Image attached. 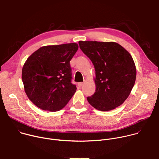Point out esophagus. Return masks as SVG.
I'll list each match as a JSON object with an SVG mask.
<instances>
[{
    "mask_svg": "<svg viewBox=\"0 0 159 159\" xmlns=\"http://www.w3.org/2000/svg\"><path fill=\"white\" fill-rule=\"evenodd\" d=\"M83 85H84V82H79L78 83V86L80 87H81Z\"/></svg>",
    "mask_w": 159,
    "mask_h": 159,
    "instance_id": "esophagus-1",
    "label": "esophagus"
}]
</instances>
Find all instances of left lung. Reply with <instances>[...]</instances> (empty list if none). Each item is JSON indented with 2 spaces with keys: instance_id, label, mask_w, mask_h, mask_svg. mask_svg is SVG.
<instances>
[{
  "instance_id": "1",
  "label": "left lung",
  "mask_w": 159,
  "mask_h": 159,
  "mask_svg": "<svg viewBox=\"0 0 159 159\" xmlns=\"http://www.w3.org/2000/svg\"><path fill=\"white\" fill-rule=\"evenodd\" d=\"M79 44L96 71V91L87 98L89 103L101 111L121 105L130 94L137 76L131 55L116 42L79 41Z\"/></svg>"
}]
</instances>
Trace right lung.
I'll return each instance as SVG.
<instances>
[{"instance_id":"obj_1","label":"right lung","mask_w":159,"mask_h":159,"mask_svg":"<svg viewBox=\"0 0 159 159\" xmlns=\"http://www.w3.org/2000/svg\"><path fill=\"white\" fill-rule=\"evenodd\" d=\"M79 48L75 43L44 46L25 61L22 80L29 99L44 111L63 108L76 92L71 83L70 61Z\"/></svg>"}]
</instances>
